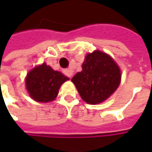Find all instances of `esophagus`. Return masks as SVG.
Segmentation results:
<instances>
[{"instance_id": "1", "label": "esophagus", "mask_w": 152, "mask_h": 152, "mask_svg": "<svg viewBox=\"0 0 152 152\" xmlns=\"http://www.w3.org/2000/svg\"><path fill=\"white\" fill-rule=\"evenodd\" d=\"M63 72H64V73L67 75V77H69L70 79H72V77H73V73H72L69 69H65Z\"/></svg>"}]
</instances>
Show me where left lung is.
<instances>
[{
	"label": "left lung",
	"mask_w": 152,
	"mask_h": 152,
	"mask_svg": "<svg viewBox=\"0 0 152 152\" xmlns=\"http://www.w3.org/2000/svg\"><path fill=\"white\" fill-rule=\"evenodd\" d=\"M81 98L96 105L113 95L121 82L119 67L105 52L95 50L88 53L82 64V71L72 79Z\"/></svg>",
	"instance_id": "8db88e82"
}]
</instances>
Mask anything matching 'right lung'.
<instances>
[{"mask_svg":"<svg viewBox=\"0 0 152 152\" xmlns=\"http://www.w3.org/2000/svg\"><path fill=\"white\" fill-rule=\"evenodd\" d=\"M68 79L61 73L43 63L28 73L25 84L33 100L46 103L55 100L61 85Z\"/></svg>","mask_w":152,"mask_h":152,"instance_id":"obj_1","label":"right lung"}]
</instances>
